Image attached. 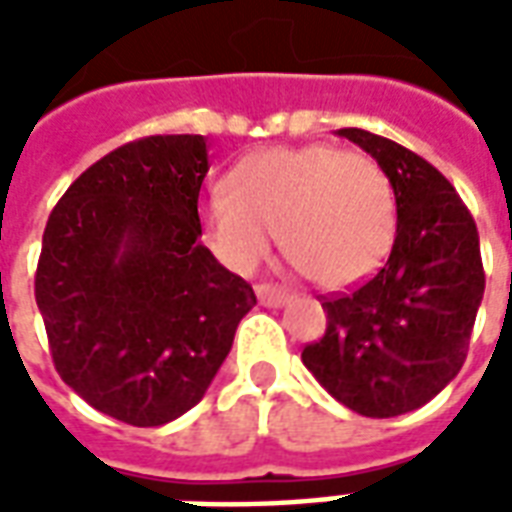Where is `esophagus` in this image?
Segmentation results:
<instances>
[{
	"mask_svg": "<svg viewBox=\"0 0 512 512\" xmlns=\"http://www.w3.org/2000/svg\"><path fill=\"white\" fill-rule=\"evenodd\" d=\"M257 301L263 304V307H282L285 301H288V290L279 288V285H271V282H260L255 285Z\"/></svg>",
	"mask_w": 512,
	"mask_h": 512,
	"instance_id": "esophagus-1",
	"label": "esophagus"
}]
</instances>
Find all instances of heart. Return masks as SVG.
<instances>
[{"instance_id":"1","label":"heart","mask_w":512,"mask_h":512,"mask_svg":"<svg viewBox=\"0 0 512 512\" xmlns=\"http://www.w3.org/2000/svg\"><path fill=\"white\" fill-rule=\"evenodd\" d=\"M205 241L224 266L252 274L274 249L329 290L370 277L392 249L395 191L376 158L334 145L271 147L202 202Z\"/></svg>"}]
</instances>
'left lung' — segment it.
<instances>
[{
	"label": "left lung",
	"mask_w": 512,
	"mask_h": 512,
	"mask_svg": "<svg viewBox=\"0 0 512 512\" xmlns=\"http://www.w3.org/2000/svg\"><path fill=\"white\" fill-rule=\"evenodd\" d=\"M376 158L397 205L381 271L323 299L326 334L301 351L318 384L362 417L425 406L463 367L485 274L472 213L439 169L386 136L340 128Z\"/></svg>",
	"instance_id": "obj_1"
}]
</instances>
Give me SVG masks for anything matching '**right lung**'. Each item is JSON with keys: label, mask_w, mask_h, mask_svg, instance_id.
<instances>
[{"label": "right lung", "mask_w": 512, "mask_h": 512, "mask_svg": "<svg viewBox=\"0 0 512 512\" xmlns=\"http://www.w3.org/2000/svg\"><path fill=\"white\" fill-rule=\"evenodd\" d=\"M208 167L200 134L136 139L84 169L46 222L35 301L54 367L136 428L200 403L257 304L202 244Z\"/></svg>", "instance_id": "obj_1"}]
</instances>
